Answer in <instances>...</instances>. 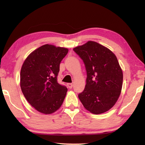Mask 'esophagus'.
<instances>
[{"label": "esophagus", "instance_id": "34e87169", "mask_svg": "<svg viewBox=\"0 0 145 145\" xmlns=\"http://www.w3.org/2000/svg\"><path fill=\"white\" fill-rule=\"evenodd\" d=\"M67 86H68V88H69V89H72V87H73V84H72V83H68Z\"/></svg>", "mask_w": 145, "mask_h": 145}]
</instances>
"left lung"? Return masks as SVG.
Returning a JSON list of instances; mask_svg holds the SVG:
<instances>
[{"instance_id":"1","label":"left lung","mask_w":145,"mask_h":145,"mask_svg":"<svg viewBox=\"0 0 145 145\" xmlns=\"http://www.w3.org/2000/svg\"><path fill=\"white\" fill-rule=\"evenodd\" d=\"M84 63L86 84L78 97L91 113L99 114L114 106L120 95L123 72L117 58L109 49L95 41L73 48Z\"/></svg>"}]
</instances>
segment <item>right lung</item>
Here are the masks:
<instances>
[{
	"label": "right lung",
	"mask_w": 145,
	"mask_h": 145,
	"mask_svg": "<svg viewBox=\"0 0 145 145\" xmlns=\"http://www.w3.org/2000/svg\"><path fill=\"white\" fill-rule=\"evenodd\" d=\"M68 49L44 45L24 61L20 72V87L32 106L41 113H53L59 108L67 88L57 82L59 65Z\"/></svg>",
	"instance_id": "add662e5"
}]
</instances>
